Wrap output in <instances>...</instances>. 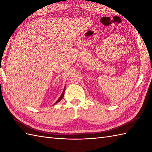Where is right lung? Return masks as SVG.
I'll return each instance as SVG.
<instances>
[{
    "instance_id": "right-lung-1",
    "label": "right lung",
    "mask_w": 152,
    "mask_h": 152,
    "mask_svg": "<svg viewBox=\"0 0 152 152\" xmlns=\"http://www.w3.org/2000/svg\"><path fill=\"white\" fill-rule=\"evenodd\" d=\"M64 91H65V88H64V89H63V93H62V94H61V95L59 96V99H58V100H57V101H56V103H55V104H53V105H55V104H57V102H60L61 101V99H62L63 98V96H64Z\"/></svg>"
}]
</instances>
